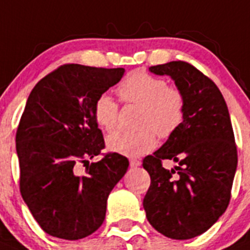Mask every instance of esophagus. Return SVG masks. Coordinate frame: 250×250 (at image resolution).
I'll return each instance as SVG.
<instances>
[{
  "label": "esophagus",
  "mask_w": 250,
  "mask_h": 250,
  "mask_svg": "<svg viewBox=\"0 0 250 250\" xmlns=\"http://www.w3.org/2000/svg\"><path fill=\"white\" fill-rule=\"evenodd\" d=\"M129 165H131V167H138L141 166V161L137 160V158H131L129 160Z\"/></svg>",
  "instance_id": "esophagus-1"
}]
</instances>
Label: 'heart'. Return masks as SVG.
<instances>
[{
    "mask_svg": "<svg viewBox=\"0 0 250 250\" xmlns=\"http://www.w3.org/2000/svg\"><path fill=\"white\" fill-rule=\"evenodd\" d=\"M118 95L125 104L141 108L137 132L118 131L108 136L110 151L125 156H141L156 146V135L170 138L181 127L186 113V95L179 86L168 85L161 77L146 71H134L118 86ZM95 122L104 131L112 132L118 123L119 107L108 94H101L93 107Z\"/></svg>",
    "mask_w": 250,
    "mask_h": 250,
    "instance_id": "1",
    "label": "heart"
}]
</instances>
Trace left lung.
Returning <instances> with one entry per match:
<instances>
[{
  "label": "left lung",
  "instance_id": "left-lung-1",
  "mask_svg": "<svg viewBox=\"0 0 250 250\" xmlns=\"http://www.w3.org/2000/svg\"><path fill=\"white\" fill-rule=\"evenodd\" d=\"M149 71L175 80L186 95V113L176 133L143 158L151 177L143 208L165 236L191 239L215 224L231 197L238 153L229 110L216 84L194 65L179 60ZM165 159L177 166L166 170Z\"/></svg>",
  "mask_w": 250,
  "mask_h": 250
}]
</instances>
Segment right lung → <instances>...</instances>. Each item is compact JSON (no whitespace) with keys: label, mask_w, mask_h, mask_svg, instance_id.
I'll list each match as a JSON object with an SVG mask.
<instances>
[{"label":"right lung","mask_w":250,"mask_h":250,"mask_svg":"<svg viewBox=\"0 0 250 250\" xmlns=\"http://www.w3.org/2000/svg\"><path fill=\"white\" fill-rule=\"evenodd\" d=\"M125 69L64 64L30 93L16 132L20 192L40 228L51 236L77 240L103 224L107 199L128 168L127 157L108 152L93 107ZM86 170L79 175L73 166Z\"/></svg>","instance_id":"right-lung-1"}]
</instances>
